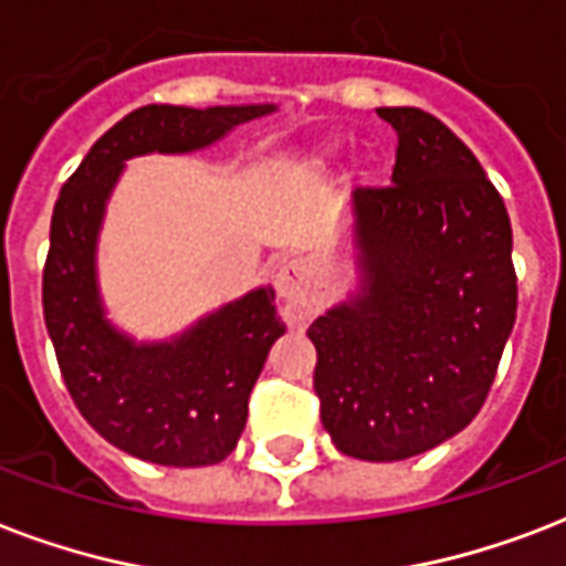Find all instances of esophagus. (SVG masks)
Wrapping results in <instances>:
<instances>
[{"instance_id":"1","label":"esophagus","mask_w":566,"mask_h":566,"mask_svg":"<svg viewBox=\"0 0 566 566\" xmlns=\"http://www.w3.org/2000/svg\"><path fill=\"white\" fill-rule=\"evenodd\" d=\"M318 271L301 260L286 262L274 277V292L283 301V322L289 327H304L313 318L315 306H318Z\"/></svg>"}]
</instances>
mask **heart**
Wrapping results in <instances>:
<instances>
[{"mask_svg":"<svg viewBox=\"0 0 566 566\" xmlns=\"http://www.w3.org/2000/svg\"><path fill=\"white\" fill-rule=\"evenodd\" d=\"M343 156V144L339 142H327V144H318L310 156H304L301 159V165H297V177L306 179V182H313V179H322L327 170L336 165V159ZM375 170H378V161H375V156L371 153H366V156H360L357 159V165H354L352 170H348V186H369L371 179H375Z\"/></svg>","mask_w":566,"mask_h":566,"instance_id":"heart-1","label":"heart"}]
</instances>
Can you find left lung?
<instances>
[{"instance_id": "1", "label": "left lung", "mask_w": 566, "mask_h": 566, "mask_svg": "<svg viewBox=\"0 0 566 566\" xmlns=\"http://www.w3.org/2000/svg\"><path fill=\"white\" fill-rule=\"evenodd\" d=\"M392 186L357 191L354 283L310 324L313 387L336 449L405 461L475 419L516 318L511 218L481 161L422 108H378Z\"/></svg>"}]
</instances>
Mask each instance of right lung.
<instances>
[{
    "mask_svg": "<svg viewBox=\"0 0 566 566\" xmlns=\"http://www.w3.org/2000/svg\"><path fill=\"white\" fill-rule=\"evenodd\" d=\"M274 103L144 105L117 120L64 182L43 269V318L78 413L99 437L159 467H209L242 437L248 398L286 333L274 289L256 286L165 339H135L99 292V233L126 161L214 147Z\"/></svg>",
    "mask_w": 566,
    "mask_h": 566,
    "instance_id": "1",
    "label": "right lung"
}]
</instances>
